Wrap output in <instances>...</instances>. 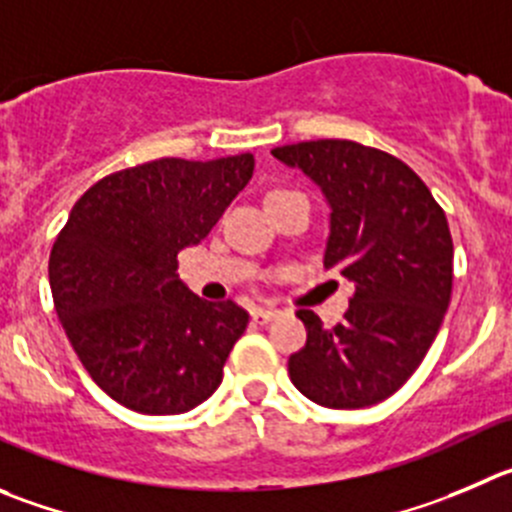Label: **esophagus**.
Wrapping results in <instances>:
<instances>
[{
  "mask_svg": "<svg viewBox=\"0 0 512 512\" xmlns=\"http://www.w3.org/2000/svg\"><path fill=\"white\" fill-rule=\"evenodd\" d=\"M281 316H284V311H279V309H256L253 311V319L259 321V324H269V321H276V319H281Z\"/></svg>",
  "mask_w": 512,
  "mask_h": 512,
  "instance_id": "1",
  "label": "esophagus"
}]
</instances>
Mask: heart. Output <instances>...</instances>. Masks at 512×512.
<instances>
[{"instance_id":"b5f03b06","label":"heart","mask_w":512,"mask_h":512,"mask_svg":"<svg viewBox=\"0 0 512 512\" xmlns=\"http://www.w3.org/2000/svg\"><path fill=\"white\" fill-rule=\"evenodd\" d=\"M271 193H274V191H271Z\"/></svg>"}]
</instances>
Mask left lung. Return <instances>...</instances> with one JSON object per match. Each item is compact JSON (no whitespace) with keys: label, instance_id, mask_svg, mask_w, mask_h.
Instances as JSON below:
<instances>
[{"label":"left lung","instance_id":"8db88e82","mask_svg":"<svg viewBox=\"0 0 512 512\" xmlns=\"http://www.w3.org/2000/svg\"><path fill=\"white\" fill-rule=\"evenodd\" d=\"M271 153L324 191L332 206L324 266L354 281L347 314L332 329L311 309L296 311L306 344L289 357L291 382L332 410L377 405L415 374L450 306L445 211L420 175L384 150L306 140Z\"/></svg>","mask_w":512,"mask_h":512}]
</instances>
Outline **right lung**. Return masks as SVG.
Wrapping results in <instances>:
<instances>
[{"label": "right lung", "instance_id": "obj_1", "mask_svg": "<svg viewBox=\"0 0 512 512\" xmlns=\"http://www.w3.org/2000/svg\"><path fill=\"white\" fill-rule=\"evenodd\" d=\"M251 175V153L150 160L97 180L57 233L50 289L62 329L97 387L128 410L180 415L221 384L248 311L198 299L175 271Z\"/></svg>", "mask_w": 512, "mask_h": 512}]
</instances>
